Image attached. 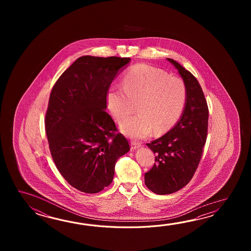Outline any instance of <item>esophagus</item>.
Wrapping results in <instances>:
<instances>
[{
	"instance_id": "esophagus-1",
	"label": "esophagus",
	"mask_w": 251,
	"mask_h": 251,
	"mask_svg": "<svg viewBox=\"0 0 251 251\" xmlns=\"http://www.w3.org/2000/svg\"><path fill=\"white\" fill-rule=\"evenodd\" d=\"M140 147H141V144H137V143H135V142H132V143H131V150H132V151L138 149Z\"/></svg>"
}]
</instances>
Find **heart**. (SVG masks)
Returning a JSON list of instances; mask_svg holds the SVG:
<instances>
[{"instance_id": "obj_1", "label": "heart", "mask_w": 251, "mask_h": 251, "mask_svg": "<svg viewBox=\"0 0 251 251\" xmlns=\"http://www.w3.org/2000/svg\"><path fill=\"white\" fill-rule=\"evenodd\" d=\"M123 87L107 90L108 109L118 123L125 122L134 111L138 115L122 125L129 137L144 139L154 129L155 133L170 130L179 119L187 100L184 81L169 76L162 70L149 64L133 65L124 76Z\"/></svg>"}]
</instances>
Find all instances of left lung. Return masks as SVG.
Returning a JSON list of instances; mask_svg holds the SVG:
<instances>
[{"label":"left lung","instance_id":"8db88e82","mask_svg":"<svg viewBox=\"0 0 251 251\" xmlns=\"http://www.w3.org/2000/svg\"><path fill=\"white\" fill-rule=\"evenodd\" d=\"M187 89V100L181 117L163 136L147 146L155 154L153 167L144 175L151 191L158 195L176 192L191 180L203 154L207 136L208 107L196 77L173 59Z\"/></svg>","mask_w":251,"mask_h":251}]
</instances>
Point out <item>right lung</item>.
I'll return each mask as SVG.
<instances>
[{
  "label": "right lung",
  "instance_id": "add662e5",
  "mask_svg": "<svg viewBox=\"0 0 251 251\" xmlns=\"http://www.w3.org/2000/svg\"><path fill=\"white\" fill-rule=\"evenodd\" d=\"M130 61L81 56L51 91L45 121L49 149L61 175L81 192L95 194L109 186L117 160L130 150L105 111L107 90Z\"/></svg>",
  "mask_w": 251,
  "mask_h": 251
}]
</instances>
